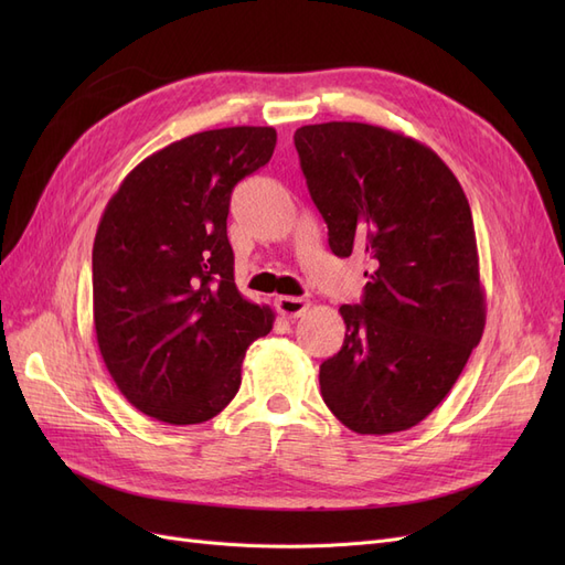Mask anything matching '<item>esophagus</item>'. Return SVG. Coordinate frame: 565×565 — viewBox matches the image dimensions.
<instances>
[{"label":"esophagus","mask_w":565,"mask_h":565,"mask_svg":"<svg viewBox=\"0 0 565 565\" xmlns=\"http://www.w3.org/2000/svg\"><path fill=\"white\" fill-rule=\"evenodd\" d=\"M309 301L306 299H299V297H278L276 299V309H278V313L280 316H285V318H299V316H303L306 313V309H309Z\"/></svg>","instance_id":"obj_1"}]
</instances>
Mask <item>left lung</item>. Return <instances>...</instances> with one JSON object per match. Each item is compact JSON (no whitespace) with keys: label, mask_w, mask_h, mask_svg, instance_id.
Here are the masks:
<instances>
[{"label":"left lung","mask_w":565,"mask_h":565,"mask_svg":"<svg viewBox=\"0 0 565 565\" xmlns=\"http://www.w3.org/2000/svg\"><path fill=\"white\" fill-rule=\"evenodd\" d=\"M330 249L367 256L361 303L339 309L344 347L320 365V393L355 434L419 424L448 396L486 328L469 200L436 152L363 122L295 131Z\"/></svg>","instance_id":"obj_1"}]
</instances>
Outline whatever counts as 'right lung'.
I'll return each mask as SVG.
<instances>
[{
    "label": "right lung",
    "instance_id": "right-lung-1",
    "mask_svg": "<svg viewBox=\"0 0 565 565\" xmlns=\"http://www.w3.org/2000/svg\"><path fill=\"white\" fill-rule=\"evenodd\" d=\"M273 127L210 129L152 152L106 204L94 241V328L122 396L185 426L241 388L243 358L273 328L235 287L231 193L276 148Z\"/></svg>",
    "mask_w": 565,
    "mask_h": 565
}]
</instances>
